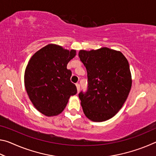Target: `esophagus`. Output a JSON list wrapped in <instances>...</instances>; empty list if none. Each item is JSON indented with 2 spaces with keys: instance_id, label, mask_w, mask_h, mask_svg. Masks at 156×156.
Segmentation results:
<instances>
[{
  "instance_id": "esophagus-1",
  "label": "esophagus",
  "mask_w": 156,
  "mask_h": 156,
  "mask_svg": "<svg viewBox=\"0 0 156 156\" xmlns=\"http://www.w3.org/2000/svg\"><path fill=\"white\" fill-rule=\"evenodd\" d=\"M76 88H77V91L79 92V91H80V84L78 83H76Z\"/></svg>"
}]
</instances>
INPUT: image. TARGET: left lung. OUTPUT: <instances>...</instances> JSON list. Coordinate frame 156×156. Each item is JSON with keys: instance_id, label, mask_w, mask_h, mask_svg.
Listing matches in <instances>:
<instances>
[{"instance_id": "obj_1", "label": "left lung", "mask_w": 156, "mask_h": 156, "mask_svg": "<svg viewBox=\"0 0 156 156\" xmlns=\"http://www.w3.org/2000/svg\"><path fill=\"white\" fill-rule=\"evenodd\" d=\"M78 56L87 72V91L78 95L84 115L94 122L109 120L122 108L131 90L128 60L107 47L80 50Z\"/></svg>"}]
</instances>
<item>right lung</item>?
Returning a JSON list of instances; mask_svg holds the SVG:
<instances>
[{
    "label": "right lung",
    "mask_w": 156,
    "mask_h": 156,
    "mask_svg": "<svg viewBox=\"0 0 156 156\" xmlns=\"http://www.w3.org/2000/svg\"><path fill=\"white\" fill-rule=\"evenodd\" d=\"M76 55L74 49L69 51L49 44L36 51L26 67V91L34 107L46 116L60 114L70 96L77 93L76 85L70 80L72 72L67 69Z\"/></svg>",
    "instance_id": "obj_1"
}]
</instances>
